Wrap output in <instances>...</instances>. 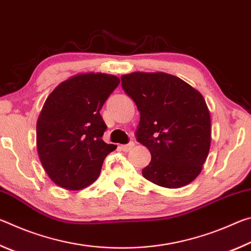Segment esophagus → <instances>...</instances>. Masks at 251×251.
Segmentation results:
<instances>
[{"mask_svg":"<svg viewBox=\"0 0 251 251\" xmlns=\"http://www.w3.org/2000/svg\"><path fill=\"white\" fill-rule=\"evenodd\" d=\"M133 147H134V143L130 142V143H128V144H125V145H122V146H121V150H122L123 151H129Z\"/></svg>","mask_w":251,"mask_h":251,"instance_id":"esophagus-1","label":"esophagus"}]
</instances>
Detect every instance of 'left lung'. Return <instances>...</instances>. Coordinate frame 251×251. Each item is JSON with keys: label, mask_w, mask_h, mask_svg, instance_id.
Returning a JSON list of instances; mask_svg holds the SVG:
<instances>
[{"label": "left lung", "mask_w": 251, "mask_h": 251, "mask_svg": "<svg viewBox=\"0 0 251 251\" xmlns=\"http://www.w3.org/2000/svg\"><path fill=\"white\" fill-rule=\"evenodd\" d=\"M121 79L141 113L136 139L151 155L143 176L166 188L188 185L201 172L210 147V115L202 95L163 72H135Z\"/></svg>", "instance_id": "obj_1"}]
</instances>
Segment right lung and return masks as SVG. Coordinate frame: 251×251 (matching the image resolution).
<instances>
[{"instance_id": "1", "label": "right lung", "mask_w": 251, "mask_h": 251, "mask_svg": "<svg viewBox=\"0 0 251 251\" xmlns=\"http://www.w3.org/2000/svg\"><path fill=\"white\" fill-rule=\"evenodd\" d=\"M120 78L103 73L73 76L48 97L36 125L37 151L46 174L57 186L79 190L100 176L105 157L116 150L106 144L100 116Z\"/></svg>"}]
</instances>
